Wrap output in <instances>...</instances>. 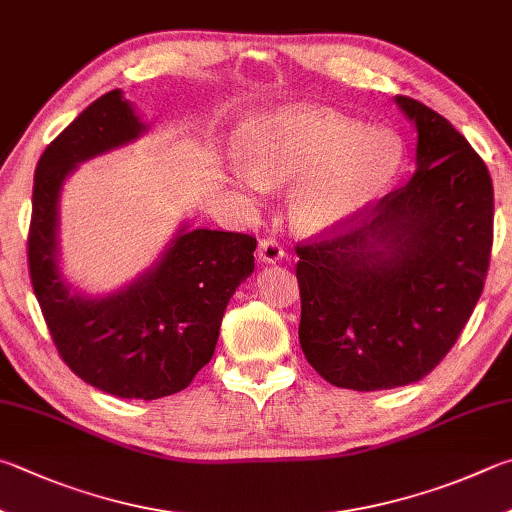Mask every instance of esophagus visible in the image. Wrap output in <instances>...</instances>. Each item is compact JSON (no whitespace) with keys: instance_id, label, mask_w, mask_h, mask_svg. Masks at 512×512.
Here are the masks:
<instances>
[{"instance_id":"obj_1","label":"esophagus","mask_w":512,"mask_h":512,"mask_svg":"<svg viewBox=\"0 0 512 512\" xmlns=\"http://www.w3.org/2000/svg\"><path fill=\"white\" fill-rule=\"evenodd\" d=\"M257 257L262 259L264 264H275L284 257V248L280 246V241L262 239V241H259V246H257Z\"/></svg>"}]
</instances>
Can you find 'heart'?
I'll use <instances>...</instances> for the list:
<instances>
[{
	"label": "heart",
	"mask_w": 512,
	"mask_h": 512,
	"mask_svg": "<svg viewBox=\"0 0 512 512\" xmlns=\"http://www.w3.org/2000/svg\"><path fill=\"white\" fill-rule=\"evenodd\" d=\"M237 181L244 190L293 183L288 219L302 232H322L353 215L392 181L401 145L385 129L313 107H286L244 127Z\"/></svg>",
	"instance_id": "1"
}]
</instances>
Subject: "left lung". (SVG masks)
<instances>
[{
    "label": "left lung",
    "instance_id": "left-lung-1",
    "mask_svg": "<svg viewBox=\"0 0 512 512\" xmlns=\"http://www.w3.org/2000/svg\"><path fill=\"white\" fill-rule=\"evenodd\" d=\"M396 105L418 132L412 179L362 224L295 246L304 356L327 383L356 392L430 374L475 311L490 264L486 163L423 102Z\"/></svg>",
    "mask_w": 512,
    "mask_h": 512
}]
</instances>
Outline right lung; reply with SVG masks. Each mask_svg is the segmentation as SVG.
<instances>
[{"label":"right lung","instance_id":"right-lung-1","mask_svg":"<svg viewBox=\"0 0 512 512\" xmlns=\"http://www.w3.org/2000/svg\"><path fill=\"white\" fill-rule=\"evenodd\" d=\"M147 129L114 89L51 141L35 167L29 271L46 327L73 374L118 398L181 392L208 365L235 288L255 271L257 239L185 224L150 271L120 291L89 297L60 273L58 203L82 161L136 141Z\"/></svg>","mask_w":512,"mask_h":512}]
</instances>
